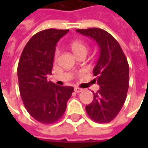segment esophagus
<instances>
[{
    "mask_svg": "<svg viewBox=\"0 0 148 148\" xmlns=\"http://www.w3.org/2000/svg\"><path fill=\"white\" fill-rule=\"evenodd\" d=\"M74 91H75L76 93H80L82 91H83V89H81V88H78V87H75V88H74Z\"/></svg>",
    "mask_w": 148,
    "mask_h": 148,
    "instance_id": "esophagus-1",
    "label": "esophagus"
}]
</instances>
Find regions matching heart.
I'll use <instances>...</instances> for the list:
<instances>
[{"label":"heart","instance_id":"1","mask_svg":"<svg viewBox=\"0 0 148 148\" xmlns=\"http://www.w3.org/2000/svg\"><path fill=\"white\" fill-rule=\"evenodd\" d=\"M71 48L74 55L77 57L82 55H86L88 52V46L82 40H74L71 43ZM59 55V50L56 49L55 53V58H57Z\"/></svg>","mask_w":148,"mask_h":148}]
</instances>
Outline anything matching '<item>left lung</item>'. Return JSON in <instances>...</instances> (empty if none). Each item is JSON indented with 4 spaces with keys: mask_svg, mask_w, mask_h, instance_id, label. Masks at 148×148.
<instances>
[{
    "mask_svg": "<svg viewBox=\"0 0 148 148\" xmlns=\"http://www.w3.org/2000/svg\"><path fill=\"white\" fill-rule=\"evenodd\" d=\"M83 36L97 42L99 58L93 68L99 90L93 93V100L86 106L90 117L97 123H109L121 111L129 86V66L119 42L101 28L77 29ZM96 80V79H95Z\"/></svg>",
    "mask_w": 148,
    "mask_h": 148,
    "instance_id": "left-lung-1",
    "label": "left lung"
}]
</instances>
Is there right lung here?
Returning a JSON list of instances; mask_svg holds the SVG:
<instances>
[{"instance_id":"add662e5","label":"right lung","mask_w":148,"mask_h":148,"mask_svg":"<svg viewBox=\"0 0 148 148\" xmlns=\"http://www.w3.org/2000/svg\"><path fill=\"white\" fill-rule=\"evenodd\" d=\"M69 30L46 29L24 47L17 68L19 90L28 113L42 124H52L64 114L74 87L47 81L51 74L55 46Z\"/></svg>"}]
</instances>
